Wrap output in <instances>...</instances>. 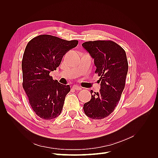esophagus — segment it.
<instances>
[{
	"label": "esophagus",
	"instance_id": "34e87169",
	"mask_svg": "<svg viewBox=\"0 0 158 158\" xmlns=\"http://www.w3.org/2000/svg\"><path fill=\"white\" fill-rule=\"evenodd\" d=\"M73 88L74 89H76V90H80V89H82V88H81L80 86H79V85H74L73 86Z\"/></svg>",
	"mask_w": 158,
	"mask_h": 158
}]
</instances>
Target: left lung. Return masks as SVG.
<instances>
[{"mask_svg":"<svg viewBox=\"0 0 158 158\" xmlns=\"http://www.w3.org/2000/svg\"><path fill=\"white\" fill-rule=\"evenodd\" d=\"M82 47L94 59L101 82L99 92L92 94L90 101L84 104V111L92 119H102L111 114L120 100L125 86L128 73L126 52L113 41H86Z\"/></svg>","mask_w":158,"mask_h":158,"instance_id":"8db88e82","label":"left lung"}]
</instances>
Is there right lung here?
Segmentation results:
<instances>
[{"mask_svg":"<svg viewBox=\"0 0 158 158\" xmlns=\"http://www.w3.org/2000/svg\"><path fill=\"white\" fill-rule=\"evenodd\" d=\"M78 44L77 40L40 35L26 45L22 62V85L33 111L43 119L51 120L62 111L70 85L54 80L49 73L56 70L63 56Z\"/></svg>","mask_w":158,"mask_h":158,"instance_id":"right-lung-1","label":"right lung"}]
</instances>
